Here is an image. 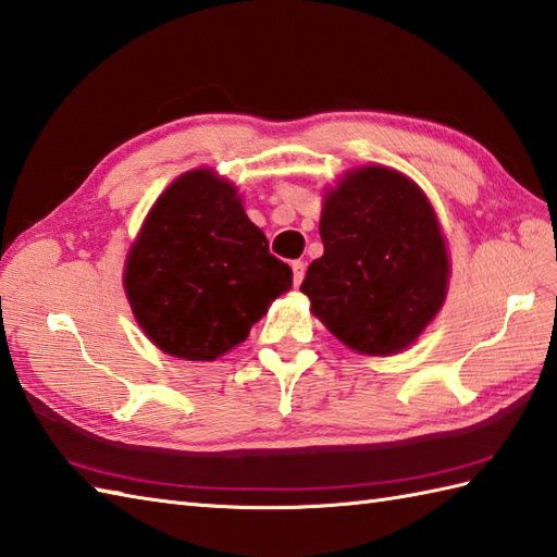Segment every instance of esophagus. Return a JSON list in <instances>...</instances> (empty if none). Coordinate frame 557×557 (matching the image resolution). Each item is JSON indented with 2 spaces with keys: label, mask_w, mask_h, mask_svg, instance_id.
Masks as SVG:
<instances>
[{
  "label": "esophagus",
  "mask_w": 557,
  "mask_h": 557,
  "mask_svg": "<svg viewBox=\"0 0 557 557\" xmlns=\"http://www.w3.org/2000/svg\"><path fill=\"white\" fill-rule=\"evenodd\" d=\"M292 272H294V287H299L304 280V272H306L304 260H292Z\"/></svg>",
  "instance_id": "1"
}]
</instances>
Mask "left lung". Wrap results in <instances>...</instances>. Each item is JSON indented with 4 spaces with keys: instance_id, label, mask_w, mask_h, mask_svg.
I'll return each mask as SVG.
<instances>
[{
    "instance_id": "obj_1",
    "label": "left lung",
    "mask_w": 557,
    "mask_h": 557,
    "mask_svg": "<svg viewBox=\"0 0 557 557\" xmlns=\"http://www.w3.org/2000/svg\"><path fill=\"white\" fill-rule=\"evenodd\" d=\"M323 256L306 270L311 311L347 347L373 357L407 349L441 311L449 263L419 186L395 170L363 168L327 194Z\"/></svg>"
}]
</instances>
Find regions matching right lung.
<instances>
[{
  "mask_svg": "<svg viewBox=\"0 0 557 557\" xmlns=\"http://www.w3.org/2000/svg\"><path fill=\"white\" fill-rule=\"evenodd\" d=\"M124 287L138 325L162 351L212 361L292 287V268L270 253L236 188L196 170L152 206L128 251Z\"/></svg>",
  "mask_w": 557,
  "mask_h": 557,
  "instance_id": "obj_1",
  "label": "right lung"
}]
</instances>
